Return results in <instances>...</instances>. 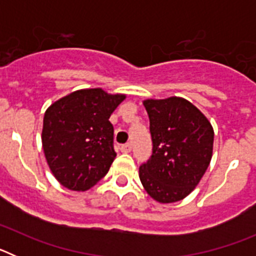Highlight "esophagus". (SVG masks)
Masks as SVG:
<instances>
[{
	"mask_svg": "<svg viewBox=\"0 0 256 256\" xmlns=\"http://www.w3.org/2000/svg\"><path fill=\"white\" fill-rule=\"evenodd\" d=\"M120 150H122V152H124V154H128V152H130V150H132V144H122Z\"/></svg>",
	"mask_w": 256,
	"mask_h": 256,
	"instance_id": "34e87169",
	"label": "esophagus"
}]
</instances>
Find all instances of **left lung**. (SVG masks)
Wrapping results in <instances>:
<instances>
[{
    "label": "left lung",
    "instance_id": "8db88e82",
    "mask_svg": "<svg viewBox=\"0 0 256 256\" xmlns=\"http://www.w3.org/2000/svg\"><path fill=\"white\" fill-rule=\"evenodd\" d=\"M152 155L140 166V180L160 204L188 196L206 172L212 156L214 130L202 112L182 97L148 98Z\"/></svg>",
    "mask_w": 256,
    "mask_h": 256
}]
</instances>
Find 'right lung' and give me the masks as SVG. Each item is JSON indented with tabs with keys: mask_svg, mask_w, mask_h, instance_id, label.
I'll return each mask as SVG.
<instances>
[{
	"mask_svg": "<svg viewBox=\"0 0 256 256\" xmlns=\"http://www.w3.org/2000/svg\"><path fill=\"white\" fill-rule=\"evenodd\" d=\"M126 94L78 90L48 106L42 148L54 177L72 191H87L108 173L116 152L108 122Z\"/></svg>",
	"mask_w": 256,
	"mask_h": 256,
	"instance_id": "add662e5",
	"label": "right lung"
}]
</instances>
